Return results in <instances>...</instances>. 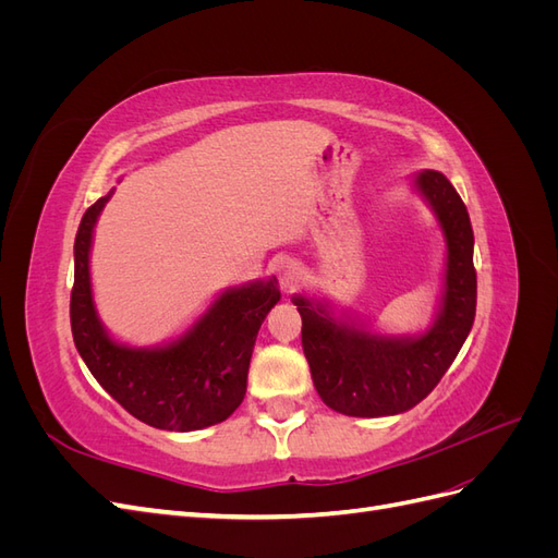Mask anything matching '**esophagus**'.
<instances>
[{"instance_id":"34e87169","label":"esophagus","mask_w":558,"mask_h":558,"mask_svg":"<svg viewBox=\"0 0 558 558\" xmlns=\"http://www.w3.org/2000/svg\"><path fill=\"white\" fill-rule=\"evenodd\" d=\"M277 277H279L281 289L293 291L295 286L300 283V279H302V272H300V267H298L295 260L283 258V260L277 263Z\"/></svg>"}]
</instances>
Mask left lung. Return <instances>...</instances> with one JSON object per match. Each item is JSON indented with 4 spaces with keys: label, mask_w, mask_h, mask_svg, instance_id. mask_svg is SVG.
Listing matches in <instances>:
<instances>
[{
    "label": "left lung",
    "mask_w": 558,
    "mask_h": 558,
    "mask_svg": "<svg viewBox=\"0 0 558 558\" xmlns=\"http://www.w3.org/2000/svg\"><path fill=\"white\" fill-rule=\"evenodd\" d=\"M445 232L447 275L442 310L416 337H386L337 318L326 302L293 295L316 393L347 416H391L412 410L445 377L475 320L477 272L470 216L449 179L435 170L414 177Z\"/></svg>",
    "instance_id": "1"
}]
</instances>
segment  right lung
<instances>
[{"label": "right lung", "mask_w": 558, "mask_h": 558, "mask_svg": "<svg viewBox=\"0 0 558 558\" xmlns=\"http://www.w3.org/2000/svg\"><path fill=\"white\" fill-rule=\"evenodd\" d=\"M109 197L83 214L74 242L70 316L81 359L105 391L148 426L189 433L221 424L244 400L256 335L281 298L277 279L228 289L170 344H118L99 324L90 289L93 230Z\"/></svg>", "instance_id": "1"}]
</instances>
